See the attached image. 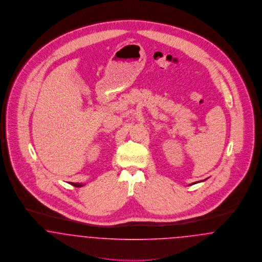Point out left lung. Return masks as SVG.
<instances>
[{
	"instance_id": "1",
	"label": "left lung",
	"mask_w": 262,
	"mask_h": 262,
	"mask_svg": "<svg viewBox=\"0 0 262 262\" xmlns=\"http://www.w3.org/2000/svg\"><path fill=\"white\" fill-rule=\"evenodd\" d=\"M204 180H206V179H204ZM201 181H203V180H201ZM201 181H198V182H201ZM191 184H195V182H194V183H191Z\"/></svg>"
}]
</instances>
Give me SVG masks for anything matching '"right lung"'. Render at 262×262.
<instances>
[{
    "mask_svg": "<svg viewBox=\"0 0 262 262\" xmlns=\"http://www.w3.org/2000/svg\"><path fill=\"white\" fill-rule=\"evenodd\" d=\"M70 184H72V185H74V186H76V187H82V186H83V183H74V182H71Z\"/></svg>",
    "mask_w": 262,
    "mask_h": 262,
    "instance_id": "add662e5",
    "label": "right lung"
}]
</instances>
